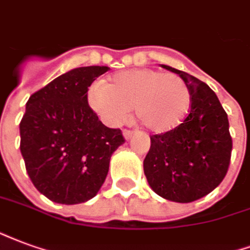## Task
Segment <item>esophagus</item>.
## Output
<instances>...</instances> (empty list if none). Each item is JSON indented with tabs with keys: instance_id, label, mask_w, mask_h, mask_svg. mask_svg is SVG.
<instances>
[{
	"instance_id": "esophagus-1",
	"label": "esophagus",
	"mask_w": 250,
	"mask_h": 250,
	"mask_svg": "<svg viewBox=\"0 0 250 250\" xmlns=\"http://www.w3.org/2000/svg\"><path fill=\"white\" fill-rule=\"evenodd\" d=\"M123 134L125 140H130L133 137V132H130V130H124Z\"/></svg>"
}]
</instances>
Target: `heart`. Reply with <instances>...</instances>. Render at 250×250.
<instances>
[{"label":"heart","instance_id":"b5f03b06","mask_svg":"<svg viewBox=\"0 0 250 250\" xmlns=\"http://www.w3.org/2000/svg\"><path fill=\"white\" fill-rule=\"evenodd\" d=\"M87 103L107 125L124 123L134 106L136 117L156 134L172 132L192 106L190 89L177 74L156 69H132L114 74L87 90Z\"/></svg>","mask_w":250,"mask_h":250}]
</instances>
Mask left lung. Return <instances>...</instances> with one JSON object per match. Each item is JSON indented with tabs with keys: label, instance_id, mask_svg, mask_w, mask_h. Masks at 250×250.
<instances>
[{
	"label": "left lung",
	"instance_id": "left-lung-1",
	"mask_svg": "<svg viewBox=\"0 0 250 250\" xmlns=\"http://www.w3.org/2000/svg\"><path fill=\"white\" fill-rule=\"evenodd\" d=\"M192 93V106L177 129L150 137L144 173L153 192L174 202H192L221 184L232 153L228 114L207 83L174 67Z\"/></svg>",
	"mask_w": 250,
	"mask_h": 250
}]
</instances>
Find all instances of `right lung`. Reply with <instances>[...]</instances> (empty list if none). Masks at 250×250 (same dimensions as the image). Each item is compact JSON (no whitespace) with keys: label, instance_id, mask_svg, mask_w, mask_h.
<instances>
[{"label":"right lung","instance_id":"1","mask_svg":"<svg viewBox=\"0 0 250 250\" xmlns=\"http://www.w3.org/2000/svg\"><path fill=\"white\" fill-rule=\"evenodd\" d=\"M107 66L63 73L30 96L20 124L21 154L37 190L57 204L74 205L98 193L112 154L125 143L87 104V87Z\"/></svg>","mask_w":250,"mask_h":250}]
</instances>
